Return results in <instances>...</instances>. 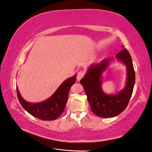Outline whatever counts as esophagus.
<instances>
[{
	"instance_id": "obj_1",
	"label": "esophagus",
	"mask_w": 152,
	"mask_h": 152,
	"mask_svg": "<svg viewBox=\"0 0 152 152\" xmlns=\"http://www.w3.org/2000/svg\"><path fill=\"white\" fill-rule=\"evenodd\" d=\"M84 75H85V72H84L83 71H80V72H79L78 73H77V80H78V81H79V80L84 77Z\"/></svg>"
}]
</instances>
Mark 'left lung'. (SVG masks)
<instances>
[{"label": "left lung", "mask_w": 152, "mask_h": 152, "mask_svg": "<svg viewBox=\"0 0 152 152\" xmlns=\"http://www.w3.org/2000/svg\"><path fill=\"white\" fill-rule=\"evenodd\" d=\"M115 58L126 65L127 70L126 85L120 92L115 94H107L102 88V76L114 57L104 59L98 64H91L85 77L80 80L85 89L91 110L99 117L110 118L118 115L127 106L133 93L135 73L130 54L124 49L117 54Z\"/></svg>", "instance_id": "obj_1"}]
</instances>
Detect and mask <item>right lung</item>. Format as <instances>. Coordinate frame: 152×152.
<instances>
[{
    "instance_id": "1",
    "label": "right lung",
    "mask_w": 152,
    "mask_h": 152,
    "mask_svg": "<svg viewBox=\"0 0 152 152\" xmlns=\"http://www.w3.org/2000/svg\"><path fill=\"white\" fill-rule=\"evenodd\" d=\"M76 77L75 74L64 80L51 96L40 103L26 102L23 98L17 86V94L19 102L29 114L37 118L48 121L56 120L64 110L70 88L75 83Z\"/></svg>"
}]
</instances>
